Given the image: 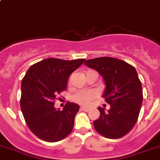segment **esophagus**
Instances as JSON below:
<instances>
[{
	"instance_id": "34e87169",
	"label": "esophagus",
	"mask_w": 160,
	"mask_h": 160,
	"mask_svg": "<svg viewBox=\"0 0 160 160\" xmlns=\"http://www.w3.org/2000/svg\"><path fill=\"white\" fill-rule=\"evenodd\" d=\"M81 109H82V111H84V112H89V108H86V107H82Z\"/></svg>"
}]
</instances>
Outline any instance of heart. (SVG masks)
Returning <instances> with one entry per match:
<instances>
[{"label":"heart","mask_w":160,"mask_h":160,"mask_svg":"<svg viewBox=\"0 0 160 160\" xmlns=\"http://www.w3.org/2000/svg\"><path fill=\"white\" fill-rule=\"evenodd\" d=\"M91 71L92 70H89L86 73ZM96 97H97V94L93 91L80 90L74 94L72 99L77 104H81V105H88L94 98H96Z\"/></svg>","instance_id":"obj_1"}]
</instances>
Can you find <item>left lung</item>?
<instances>
[{
  "label": "left lung",
  "instance_id": "8db88e82",
  "mask_svg": "<svg viewBox=\"0 0 160 160\" xmlns=\"http://www.w3.org/2000/svg\"><path fill=\"white\" fill-rule=\"evenodd\" d=\"M85 64L104 78V97L110 104L108 112L99 108L100 116L93 122L94 128L104 138H122L134 127L142 104V86L136 69L123 60L108 56L88 60Z\"/></svg>",
  "mask_w": 160,
  "mask_h": 160
}]
</instances>
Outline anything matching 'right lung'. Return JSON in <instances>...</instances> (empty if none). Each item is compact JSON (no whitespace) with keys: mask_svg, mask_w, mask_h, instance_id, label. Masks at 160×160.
<instances>
[{"mask_svg":"<svg viewBox=\"0 0 160 160\" xmlns=\"http://www.w3.org/2000/svg\"><path fill=\"white\" fill-rule=\"evenodd\" d=\"M86 59L48 58L32 65L21 85L20 107L27 127L43 141L56 142L72 131L79 106L68 102L62 111L54 107L56 96L67 88L68 78Z\"/></svg>","mask_w":160,"mask_h":160,"instance_id":"right-lung-1","label":"right lung"}]
</instances>
